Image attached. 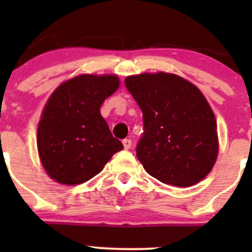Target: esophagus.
I'll list each match as a JSON object with an SVG mask.
<instances>
[{"instance_id":"obj_1","label":"esophagus","mask_w":252,"mask_h":252,"mask_svg":"<svg viewBox=\"0 0 252 252\" xmlns=\"http://www.w3.org/2000/svg\"><path fill=\"white\" fill-rule=\"evenodd\" d=\"M122 142H123V146H124V149H126V150H129L131 147V140H130V139H124V140Z\"/></svg>"}]
</instances>
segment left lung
Returning a JSON list of instances; mask_svg holds the SVG:
<instances>
[{"label": "left lung", "mask_w": 252, "mask_h": 252, "mask_svg": "<svg viewBox=\"0 0 252 252\" xmlns=\"http://www.w3.org/2000/svg\"><path fill=\"white\" fill-rule=\"evenodd\" d=\"M126 86L142 112L136 156L145 171L179 188L204 179L217 159L218 136L215 114L201 91L163 72L126 77Z\"/></svg>", "instance_id": "8db88e82"}]
</instances>
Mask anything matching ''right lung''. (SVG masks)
<instances>
[{"label": "right lung", "instance_id": "right-lung-1", "mask_svg": "<svg viewBox=\"0 0 252 252\" xmlns=\"http://www.w3.org/2000/svg\"><path fill=\"white\" fill-rule=\"evenodd\" d=\"M118 88L117 75L81 74L53 91L37 126V151L50 178L65 185L85 183L123 149L100 113Z\"/></svg>", "mask_w": 252, "mask_h": 252}]
</instances>
